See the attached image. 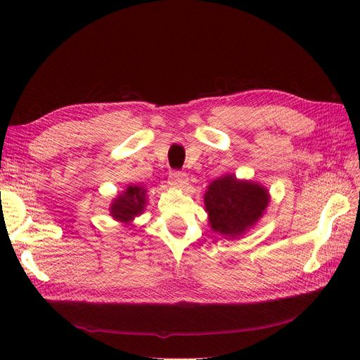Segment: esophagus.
<instances>
[{"instance_id": "esophagus-1", "label": "esophagus", "mask_w": 360, "mask_h": 360, "mask_svg": "<svg viewBox=\"0 0 360 360\" xmlns=\"http://www.w3.org/2000/svg\"><path fill=\"white\" fill-rule=\"evenodd\" d=\"M169 182L174 186L184 188L188 185V176L185 172H182V170H174V172H170L169 175Z\"/></svg>"}]
</instances>
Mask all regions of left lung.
Here are the masks:
<instances>
[{
  "mask_svg": "<svg viewBox=\"0 0 360 360\" xmlns=\"http://www.w3.org/2000/svg\"><path fill=\"white\" fill-rule=\"evenodd\" d=\"M204 202L212 229L236 236L258 221L269 204V194L258 184L238 181L233 175H228L209 185Z\"/></svg>",
  "mask_w": 360,
  "mask_h": 360,
  "instance_id": "8db88e82",
  "label": "left lung"
}]
</instances>
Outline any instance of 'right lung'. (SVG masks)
Here are the masks:
<instances>
[{"instance_id":"1","label":"right lung","mask_w":360,"mask_h":360,"mask_svg":"<svg viewBox=\"0 0 360 360\" xmlns=\"http://www.w3.org/2000/svg\"><path fill=\"white\" fill-rule=\"evenodd\" d=\"M144 204L146 190H143L139 185L128 186L127 191L113 201L110 207V213L115 219L128 223L144 210Z\"/></svg>"}]
</instances>
